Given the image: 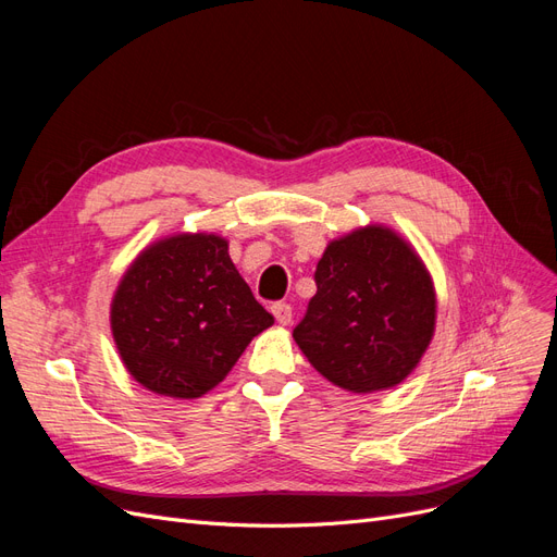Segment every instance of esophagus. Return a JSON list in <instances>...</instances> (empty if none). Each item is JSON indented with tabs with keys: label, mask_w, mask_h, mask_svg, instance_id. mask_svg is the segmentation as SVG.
Wrapping results in <instances>:
<instances>
[{
	"label": "esophagus",
	"mask_w": 557,
	"mask_h": 557,
	"mask_svg": "<svg viewBox=\"0 0 557 557\" xmlns=\"http://www.w3.org/2000/svg\"><path fill=\"white\" fill-rule=\"evenodd\" d=\"M272 313L281 325H288L293 320V307L285 305V301H276V305H272Z\"/></svg>",
	"instance_id": "1"
}]
</instances>
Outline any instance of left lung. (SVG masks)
<instances>
[{"label": "left lung", "instance_id": "8db88e82", "mask_svg": "<svg viewBox=\"0 0 557 557\" xmlns=\"http://www.w3.org/2000/svg\"><path fill=\"white\" fill-rule=\"evenodd\" d=\"M315 295L293 330L315 372L350 393L387 391L428 350L436 297L428 269L397 232L367 225L327 244Z\"/></svg>", "mask_w": 557, "mask_h": 557}]
</instances>
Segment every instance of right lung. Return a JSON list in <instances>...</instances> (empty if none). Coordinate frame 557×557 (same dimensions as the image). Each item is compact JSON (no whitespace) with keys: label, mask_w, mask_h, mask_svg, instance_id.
Instances as JSON below:
<instances>
[{"label":"right lung","mask_w":557,"mask_h":557,"mask_svg":"<svg viewBox=\"0 0 557 557\" xmlns=\"http://www.w3.org/2000/svg\"><path fill=\"white\" fill-rule=\"evenodd\" d=\"M272 323L218 234H174L148 246L111 301L113 342L127 372L176 399L209 393Z\"/></svg>","instance_id":"obj_1"}]
</instances>
